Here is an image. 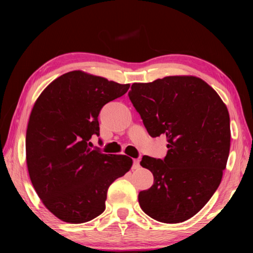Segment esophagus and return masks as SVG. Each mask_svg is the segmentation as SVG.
Here are the masks:
<instances>
[{
  "mask_svg": "<svg viewBox=\"0 0 253 253\" xmlns=\"http://www.w3.org/2000/svg\"><path fill=\"white\" fill-rule=\"evenodd\" d=\"M139 166H140V161H139V159H135L133 160V165H132V169H138Z\"/></svg>",
  "mask_w": 253,
  "mask_h": 253,
  "instance_id": "34e87169",
  "label": "esophagus"
}]
</instances>
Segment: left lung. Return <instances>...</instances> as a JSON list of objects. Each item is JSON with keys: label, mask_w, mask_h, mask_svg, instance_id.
Masks as SVG:
<instances>
[{"label": "left lung", "mask_w": 253, "mask_h": 253, "mask_svg": "<svg viewBox=\"0 0 253 253\" xmlns=\"http://www.w3.org/2000/svg\"><path fill=\"white\" fill-rule=\"evenodd\" d=\"M129 99L151 137L165 135L164 160L143 155L154 182L139 192L142 211L175 224L200 211L221 184L230 148L229 114L221 96L195 76L131 84Z\"/></svg>", "instance_id": "1"}]
</instances>
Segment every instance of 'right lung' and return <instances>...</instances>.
Wrapping results in <instances>:
<instances>
[{"label": "right lung", "mask_w": 253, "mask_h": 253, "mask_svg": "<svg viewBox=\"0 0 253 253\" xmlns=\"http://www.w3.org/2000/svg\"><path fill=\"white\" fill-rule=\"evenodd\" d=\"M129 87L73 71L53 80L35 102L26 132L27 168L40 200L61 221L82 224L99 216L112 182L131 169L127 155L88 146L100 133L102 106Z\"/></svg>", "instance_id": "1"}]
</instances>
